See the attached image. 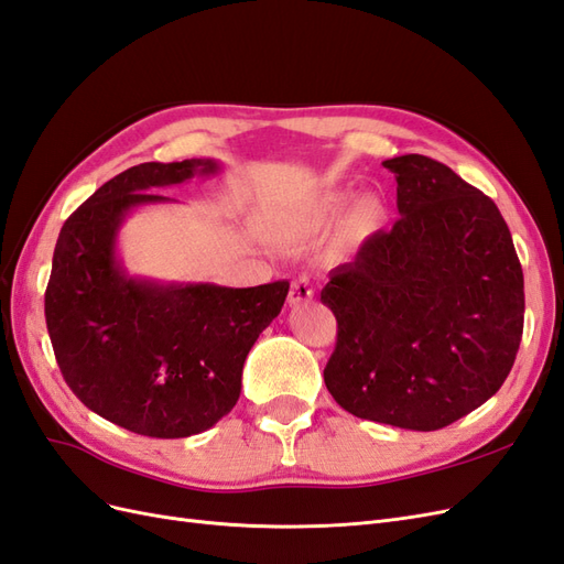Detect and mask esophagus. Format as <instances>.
Segmentation results:
<instances>
[{
    "instance_id": "obj_1",
    "label": "esophagus",
    "mask_w": 564,
    "mask_h": 564,
    "mask_svg": "<svg viewBox=\"0 0 564 564\" xmlns=\"http://www.w3.org/2000/svg\"><path fill=\"white\" fill-rule=\"evenodd\" d=\"M314 297V288L307 279H300L291 285V293H288V304L297 307V304H307Z\"/></svg>"
}]
</instances>
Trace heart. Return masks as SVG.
Masks as SVG:
<instances>
[{
	"label": "heart",
	"mask_w": 564,
	"mask_h": 564,
	"mask_svg": "<svg viewBox=\"0 0 564 564\" xmlns=\"http://www.w3.org/2000/svg\"><path fill=\"white\" fill-rule=\"evenodd\" d=\"M349 200L351 188L340 186L321 191L300 213L279 221L276 227L271 229V238L281 246H297L304 243V240H312L321 234H326L333 229V224L340 219ZM384 221H388V203H384L378 193H361L347 210L340 231L345 238H364L378 231Z\"/></svg>",
	"instance_id": "obj_1"
}]
</instances>
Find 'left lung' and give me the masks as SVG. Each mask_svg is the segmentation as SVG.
<instances>
[{
	"instance_id": "8db88e82",
	"label": "left lung",
	"mask_w": 564,
	"mask_h": 564,
	"mask_svg": "<svg viewBox=\"0 0 564 564\" xmlns=\"http://www.w3.org/2000/svg\"><path fill=\"white\" fill-rule=\"evenodd\" d=\"M399 219L335 267L321 302L337 318L324 371L345 411L406 430L452 425L491 399L514 364L524 279L491 198L427 155L382 163Z\"/></svg>"
}]
</instances>
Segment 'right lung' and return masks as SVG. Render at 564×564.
Instances as JSON below:
<instances>
[{"mask_svg": "<svg viewBox=\"0 0 564 564\" xmlns=\"http://www.w3.org/2000/svg\"><path fill=\"white\" fill-rule=\"evenodd\" d=\"M219 170L213 158L124 170L77 207L56 240L44 314L61 373L87 409L143 437H191L236 406L248 351L291 288L158 281L122 264L124 219L172 203L153 191Z\"/></svg>", "mask_w": 564, "mask_h": 564, "instance_id": "right-lung-1", "label": "right lung"}]
</instances>
